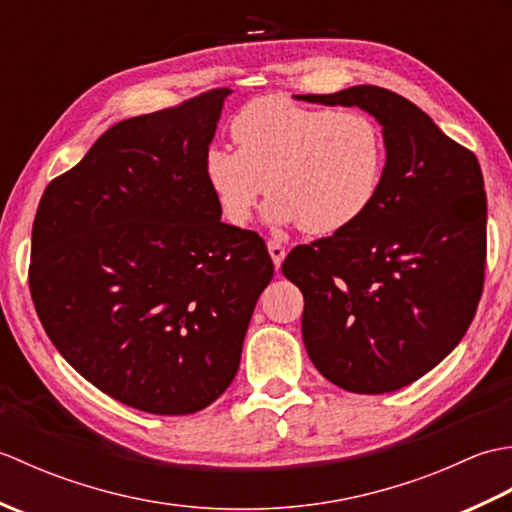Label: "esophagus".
<instances>
[{
	"label": "esophagus",
	"instance_id": "obj_1",
	"mask_svg": "<svg viewBox=\"0 0 512 512\" xmlns=\"http://www.w3.org/2000/svg\"><path fill=\"white\" fill-rule=\"evenodd\" d=\"M268 253H270V257H273L275 268H279L281 262H284V257H286V248L281 246L279 242H275V239H270V242H268Z\"/></svg>",
	"mask_w": 512,
	"mask_h": 512
}]
</instances>
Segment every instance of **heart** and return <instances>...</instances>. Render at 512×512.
Listing matches in <instances>:
<instances>
[{"label":"heart","instance_id":"1","mask_svg":"<svg viewBox=\"0 0 512 512\" xmlns=\"http://www.w3.org/2000/svg\"><path fill=\"white\" fill-rule=\"evenodd\" d=\"M231 132L237 149L206 151L204 176L233 226L248 224L268 191L270 224L336 235L372 209L383 187L387 140L363 112L262 96L233 118Z\"/></svg>","mask_w":512,"mask_h":512}]
</instances>
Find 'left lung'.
<instances>
[{
    "label": "left lung",
    "mask_w": 512,
    "mask_h": 512,
    "mask_svg": "<svg viewBox=\"0 0 512 512\" xmlns=\"http://www.w3.org/2000/svg\"><path fill=\"white\" fill-rule=\"evenodd\" d=\"M297 101L361 107L383 127L378 198L343 233L290 250L314 367L354 394H387L447 358L484 288L486 193L480 162L420 107L376 85Z\"/></svg>",
    "instance_id": "obj_1"
}]
</instances>
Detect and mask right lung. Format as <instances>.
Segmentation results:
<instances>
[{
	"label": "right lung",
	"instance_id": "right-lung-1",
	"mask_svg": "<svg viewBox=\"0 0 512 512\" xmlns=\"http://www.w3.org/2000/svg\"><path fill=\"white\" fill-rule=\"evenodd\" d=\"M228 94L116 123L48 184L32 224L30 295L50 341L103 394L158 416L224 394L275 273L206 184Z\"/></svg>",
	"mask_w": 512,
	"mask_h": 512
}]
</instances>
